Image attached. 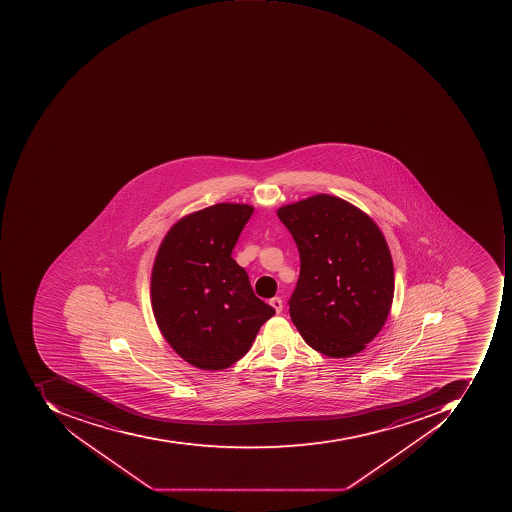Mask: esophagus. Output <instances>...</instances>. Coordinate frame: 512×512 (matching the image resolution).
Listing matches in <instances>:
<instances>
[{
	"label": "esophagus",
	"instance_id": "esophagus-1",
	"mask_svg": "<svg viewBox=\"0 0 512 512\" xmlns=\"http://www.w3.org/2000/svg\"><path fill=\"white\" fill-rule=\"evenodd\" d=\"M269 304H271L277 314H280V312L283 311V301H281L280 297L271 298V300H269Z\"/></svg>",
	"mask_w": 512,
	"mask_h": 512
}]
</instances>
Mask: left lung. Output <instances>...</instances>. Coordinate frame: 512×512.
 Masks as SVG:
<instances>
[{
  "mask_svg": "<svg viewBox=\"0 0 512 512\" xmlns=\"http://www.w3.org/2000/svg\"><path fill=\"white\" fill-rule=\"evenodd\" d=\"M278 218L300 252L289 314L303 340L334 358L354 357L385 326L394 298V264L371 217L334 195L281 206Z\"/></svg>",
  "mask_w": 512,
  "mask_h": 512,
  "instance_id": "8db88e82",
  "label": "left lung"
}]
</instances>
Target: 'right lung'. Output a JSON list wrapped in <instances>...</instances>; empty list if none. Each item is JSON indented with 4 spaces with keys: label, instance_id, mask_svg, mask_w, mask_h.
I'll return each instance as SVG.
<instances>
[{
    "label": "right lung",
    "instance_id": "obj_1",
    "mask_svg": "<svg viewBox=\"0 0 512 512\" xmlns=\"http://www.w3.org/2000/svg\"><path fill=\"white\" fill-rule=\"evenodd\" d=\"M254 208L218 203L178 220L151 275L155 321L171 348L203 371H221L251 349L275 309L252 291L231 257Z\"/></svg>",
    "mask_w": 512,
    "mask_h": 512
}]
</instances>
